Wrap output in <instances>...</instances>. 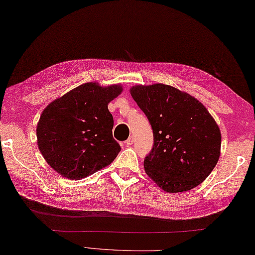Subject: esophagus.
Wrapping results in <instances>:
<instances>
[{"instance_id":"34e87169","label":"esophagus","mask_w":255,"mask_h":255,"mask_svg":"<svg viewBox=\"0 0 255 255\" xmlns=\"http://www.w3.org/2000/svg\"><path fill=\"white\" fill-rule=\"evenodd\" d=\"M133 143V137H130V138H128L127 139V141L125 142V144L127 145V147H129V145H131Z\"/></svg>"}]
</instances>
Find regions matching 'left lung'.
<instances>
[{"label":"left lung","mask_w":255,"mask_h":255,"mask_svg":"<svg viewBox=\"0 0 255 255\" xmlns=\"http://www.w3.org/2000/svg\"><path fill=\"white\" fill-rule=\"evenodd\" d=\"M129 91L153 130V148L143 162L147 175L167 193L203 183L221 148L220 129L207 108L171 85H134Z\"/></svg>","instance_id":"obj_1"}]
</instances>
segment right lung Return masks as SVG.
I'll list each match as a JSON object with an SVG mask.
<instances>
[{
  "label": "right lung",
  "instance_id": "obj_1",
  "mask_svg": "<svg viewBox=\"0 0 255 255\" xmlns=\"http://www.w3.org/2000/svg\"><path fill=\"white\" fill-rule=\"evenodd\" d=\"M122 92L121 84L84 83L42 111L36 129L38 149L61 176L82 180L115 160L121 145L113 138L108 104Z\"/></svg>",
  "mask_w": 255,
  "mask_h": 255
}]
</instances>
